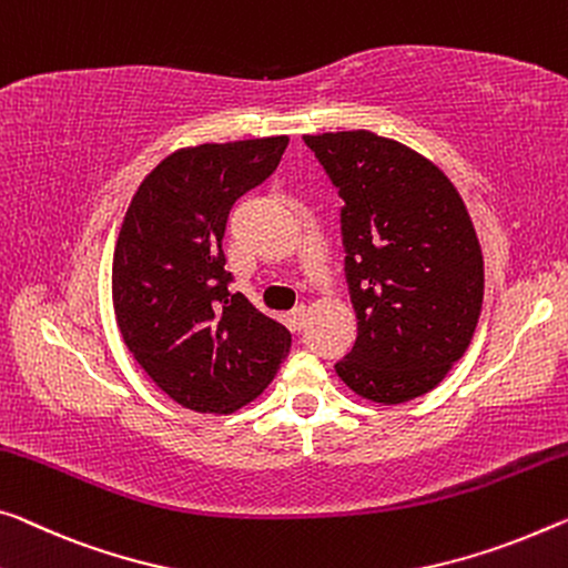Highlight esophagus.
Instances as JSON below:
<instances>
[{"label": "esophagus", "instance_id": "34e87169", "mask_svg": "<svg viewBox=\"0 0 568 568\" xmlns=\"http://www.w3.org/2000/svg\"><path fill=\"white\" fill-rule=\"evenodd\" d=\"M307 317H310V310L304 307V304H300V307H294L290 312V327L292 329H302L304 325H307Z\"/></svg>", "mask_w": 568, "mask_h": 568}]
</instances>
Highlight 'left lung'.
Instances as JSON below:
<instances>
[{"mask_svg":"<svg viewBox=\"0 0 568 568\" xmlns=\"http://www.w3.org/2000/svg\"><path fill=\"white\" fill-rule=\"evenodd\" d=\"M304 142L345 203L357 339L335 371L381 406L429 394L465 355L483 310V248L465 200L432 160L368 129Z\"/></svg>","mask_w":568,"mask_h":568,"instance_id":"8db88e82","label":"left lung"}]
</instances>
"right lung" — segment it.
<instances>
[{"label":"right lung","mask_w":568,"mask_h":568,"mask_svg":"<svg viewBox=\"0 0 568 568\" xmlns=\"http://www.w3.org/2000/svg\"><path fill=\"white\" fill-rule=\"evenodd\" d=\"M290 136L180 146L136 187L111 264L116 327L174 404L225 416L264 394L292 335L229 292L231 205L276 170Z\"/></svg>","instance_id":"1"}]
</instances>
